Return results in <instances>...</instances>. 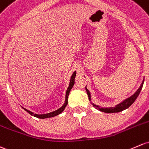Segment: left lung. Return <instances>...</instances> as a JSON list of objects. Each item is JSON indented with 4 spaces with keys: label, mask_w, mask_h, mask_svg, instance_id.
<instances>
[{
    "label": "left lung",
    "mask_w": 149,
    "mask_h": 149,
    "mask_svg": "<svg viewBox=\"0 0 149 149\" xmlns=\"http://www.w3.org/2000/svg\"><path fill=\"white\" fill-rule=\"evenodd\" d=\"M143 82H144V79H143V81H142L140 87L138 88V90L134 93V94L131 95V96L128 97V98H126V99H124L123 101H122L121 102L118 103L117 105H116L114 107H101V106H98V105H96V104H95V103H92L91 102V93H90V91H88V89L86 88L87 86H86V90L89 101L91 102L92 104H93V107H95V109H97L98 111H102L104 113H118V112L122 111L125 110V109H128L129 106H131V105L134 103V101H135L136 99L137 98V97L139 96L141 91L142 87H143Z\"/></svg>",
    "instance_id": "8db88e82"
}]
</instances>
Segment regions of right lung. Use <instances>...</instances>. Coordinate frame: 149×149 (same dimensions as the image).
<instances>
[{"mask_svg": "<svg viewBox=\"0 0 149 149\" xmlns=\"http://www.w3.org/2000/svg\"><path fill=\"white\" fill-rule=\"evenodd\" d=\"M76 71H74L73 73V74H72L71 77H70L69 86H68V88H67V90H66V93H65V102H64L63 104V106H61V107L59 108L58 109L54 111L48 113H44V114L34 113L28 110V109H24V108H23V109H24L25 111H26L29 113L31 114V116H33L36 117V118H42V119H43V118H51V117H54V116H58V115H59V114H61L63 111L64 109H65V107H66L67 105H68V95H69L70 90H71L72 88H73V85H74V84H75V78H76Z\"/></svg>", "mask_w": 149, "mask_h": 149, "instance_id": "add662e5", "label": "right lung"}]
</instances>
